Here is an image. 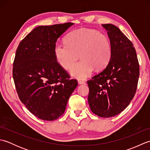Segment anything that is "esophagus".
Returning <instances> with one entry per match:
<instances>
[{
  "mask_svg": "<svg viewBox=\"0 0 150 150\" xmlns=\"http://www.w3.org/2000/svg\"><path fill=\"white\" fill-rule=\"evenodd\" d=\"M78 83L79 84H85V81H83V80H78Z\"/></svg>",
  "mask_w": 150,
  "mask_h": 150,
  "instance_id": "1",
  "label": "esophagus"
}]
</instances>
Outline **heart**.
<instances>
[{"label":"heart","instance_id":"1","mask_svg":"<svg viewBox=\"0 0 150 150\" xmlns=\"http://www.w3.org/2000/svg\"><path fill=\"white\" fill-rule=\"evenodd\" d=\"M66 42H57L54 53L63 68H71L79 57L80 61L72 67L71 74L77 79L90 76L93 69H104L110 62L112 48L109 38L99 31L90 29L73 31L66 37Z\"/></svg>","mask_w":150,"mask_h":150}]
</instances>
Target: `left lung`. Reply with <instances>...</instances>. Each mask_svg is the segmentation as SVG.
Here are the masks:
<instances>
[{"label": "left lung", "instance_id": "8db88e82", "mask_svg": "<svg viewBox=\"0 0 150 150\" xmlns=\"http://www.w3.org/2000/svg\"><path fill=\"white\" fill-rule=\"evenodd\" d=\"M108 31L112 55L103 71L88 84V103L92 112L101 117H111L125 109L136 93L139 64L132 42L117 26L102 25Z\"/></svg>", "mask_w": 150, "mask_h": 150}]
</instances>
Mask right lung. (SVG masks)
<instances>
[{
	"mask_svg": "<svg viewBox=\"0 0 150 150\" xmlns=\"http://www.w3.org/2000/svg\"><path fill=\"white\" fill-rule=\"evenodd\" d=\"M73 24L38 26L22 40L16 51L13 77L18 97L40 119L50 121L61 116L78 85L57 61L54 53L58 38Z\"/></svg>",
	"mask_w": 150,
	"mask_h": 150,
	"instance_id": "obj_1",
	"label": "right lung"
}]
</instances>
